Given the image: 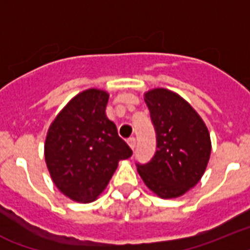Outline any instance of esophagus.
<instances>
[{
  "label": "esophagus",
  "instance_id": "34e87169",
  "mask_svg": "<svg viewBox=\"0 0 250 250\" xmlns=\"http://www.w3.org/2000/svg\"><path fill=\"white\" fill-rule=\"evenodd\" d=\"M127 143H128V145H129V147H131L132 149H134V147H136V138H134V137L128 138Z\"/></svg>",
  "mask_w": 250,
  "mask_h": 250
}]
</instances>
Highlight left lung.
Listing matches in <instances>:
<instances>
[{"label":"left lung","instance_id":"8db88e82","mask_svg":"<svg viewBox=\"0 0 250 250\" xmlns=\"http://www.w3.org/2000/svg\"><path fill=\"white\" fill-rule=\"evenodd\" d=\"M155 125L157 149L137 171L147 188L162 199L179 197L200 181L211 152L208 127L185 99L168 89L145 93Z\"/></svg>","mask_w":250,"mask_h":250}]
</instances>
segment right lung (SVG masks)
<instances>
[{"label": "right lung", "mask_w": 250, "mask_h": 250, "mask_svg": "<svg viewBox=\"0 0 250 250\" xmlns=\"http://www.w3.org/2000/svg\"><path fill=\"white\" fill-rule=\"evenodd\" d=\"M109 94L86 89L50 125L45 161L55 186L74 201L92 203L107 188L121 160L132 149L105 114Z\"/></svg>", "instance_id": "1"}]
</instances>
